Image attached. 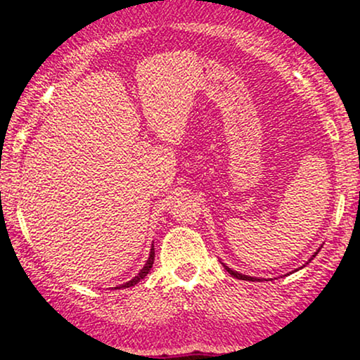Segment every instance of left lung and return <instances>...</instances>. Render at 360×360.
Here are the masks:
<instances>
[{
    "instance_id": "obj_1",
    "label": "left lung",
    "mask_w": 360,
    "mask_h": 360,
    "mask_svg": "<svg viewBox=\"0 0 360 360\" xmlns=\"http://www.w3.org/2000/svg\"><path fill=\"white\" fill-rule=\"evenodd\" d=\"M313 257H315V255H313ZM223 267H225V269L229 271L230 274H232L233 278H237V279H242V281H257V279H255V278H250V276H243V274H238V272H235V271L230 269V267H226L225 264H223Z\"/></svg>"
}]
</instances>
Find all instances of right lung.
I'll use <instances>...</instances> for the list:
<instances>
[{
  "mask_svg": "<svg viewBox=\"0 0 360 360\" xmlns=\"http://www.w3.org/2000/svg\"><path fill=\"white\" fill-rule=\"evenodd\" d=\"M154 255H155L154 249H150V255H148V260H147L146 266H143V269L140 271L139 274L135 276V278L131 279V281H128V283H125V284H120V286H117V289H120V288H131V286H135V284H137L139 281H142L143 278H146V276L148 274V271H150L152 264H154Z\"/></svg>",
  "mask_w": 360,
  "mask_h": 360,
  "instance_id": "1",
  "label": "right lung"
}]
</instances>
